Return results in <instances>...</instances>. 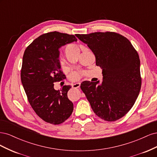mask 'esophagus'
I'll return each mask as SVG.
<instances>
[{
	"label": "esophagus",
	"instance_id": "34e87169",
	"mask_svg": "<svg viewBox=\"0 0 157 157\" xmlns=\"http://www.w3.org/2000/svg\"><path fill=\"white\" fill-rule=\"evenodd\" d=\"M80 86V82H77V83H75L72 85V87L74 88H79Z\"/></svg>",
	"mask_w": 157,
	"mask_h": 157
}]
</instances>
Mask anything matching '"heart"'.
Instances as JSON below:
<instances>
[{"label":"heart","mask_w":157,"mask_h":157,"mask_svg":"<svg viewBox=\"0 0 157 157\" xmlns=\"http://www.w3.org/2000/svg\"><path fill=\"white\" fill-rule=\"evenodd\" d=\"M65 53H67V52H69L80 51V48L77 44L71 43L65 46ZM71 77H72L73 78L77 79L80 77V75H79V74H78L77 73H71Z\"/></svg>","instance_id":"obj_1"}]
</instances>
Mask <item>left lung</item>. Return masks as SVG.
Here are the masks:
<instances>
[{
    "instance_id": "1",
    "label": "left lung",
    "mask_w": 157,
    "mask_h": 157,
    "mask_svg": "<svg viewBox=\"0 0 157 157\" xmlns=\"http://www.w3.org/2000/svg\"><path fill=\"white\" fill-rule=\"evenodd\" d=\"M77 41L73 35L45 33L27 47L23 56L21 80L28 101L38 116L52 124L63 122L73 111L67 98L71 86L56 90L54 82L65 78L61 70L60 48Z\"/></svg>"
}]
</instances>
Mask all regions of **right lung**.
Returning a JSON list of instances; mask_svg holds the SVG:
<instances>
[{"mask_svg":"<svg viewBox=\"0 0 157 157\" xmlns=\"http://www.w3.org/2000/svg\"><path fill=\"white\" fill-rule=\"evenodd\" d=\"M96 56L102 69L103 81H84L80 88L94 112L112 122L124 117L134 105L141 86L140 60L126 37L113 32L76 35Z\"/></svg>","mask_w":157,"mask_h":157,"instance_id":"obj_1","label":"right lung"}]
</instances>
